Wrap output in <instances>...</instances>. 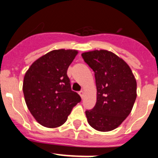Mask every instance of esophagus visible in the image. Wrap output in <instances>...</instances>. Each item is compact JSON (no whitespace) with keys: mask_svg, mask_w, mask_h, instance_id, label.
<instances>
[{"mask_svg":"<svg viewBox=\"0 0 158 158\" xmlns=\"http://www.w3.org/2000/svg\"><path fill=\"white\" fill-rule=\"evenodd\" d=\"M79 95H80V96L81 97V99L84 98V96H85V92L84 91H81L79 92Z\"/></svg>","mask_w":158,"mask_h":158,"instance_id":"esophagus-1","label":"esophagus"}]
</instances>
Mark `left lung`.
I'll use <instances>...</instances> for the list:
<instances>
[{"instance_id": "left-lung-1", "label": "left lung", "mask_w": 158, "mask_h": 158, "mask_svg": "<svg viewBox=\"0 0 158 158\" xmlns=\"http://www.w3.org/2000/svg\"><path fill=\"white\" fill-rule=\"evenodd\" d=\"M84 61L95 73L96 103L85 111L89 124L95 130L107 132L126 119L137 97V82L123 59L106 50L84 52Z\"/></svg>"}]
</instances>
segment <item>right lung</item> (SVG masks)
I'll return each instance as SVG.
<instances>
[{
  "label": "right lung",
  "mask_w": 158,
  "mask_h": 158,
  "mask_svg": "<svg viewBox=\"0 0 158 158\" xmlns=\"http://www.w3.org/2000/svg\"><path fill=\"white\" fill-rule=\"evenodd\" d=\"M78 51L54 50L35 60L23 77L27 108L42 126L55 128L65 123L73 107L81 101L71 90L67 69Z\"/></svg>",
  "instance_id": "right-lung-1"
}]
</instances>
